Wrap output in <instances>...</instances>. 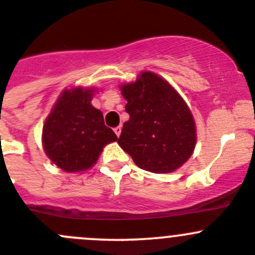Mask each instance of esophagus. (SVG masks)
Listing matches in <instances>:
<instances>
[{
    "label": "esophagus",
    "instance_id": "esophagus-1",
    "mask_svg": "<svg viewBox=\"0 0 255 255\" xmlns=\"http://www.w3.org/2000/svg\"><path fill=\"white\" fill-rule=\"evenodd\" d=\"M114 132L117 133V136H118V137H119L120 133H122V127H117V128H114Z\"/></svg>",
    "mask_w": 255,
    "mask_h": 255
}]
</instances>
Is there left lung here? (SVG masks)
Here are the masks:
<instances>
[{"mask_svg":"<svg viewBox=\"0 0 255 255\" xmlns=\"http://www.w3.org/2000/svg\"><path fill=\"white\" fill-rule=\"evenodd\" d=\"M130 119L118 143L136 166L153 173H170L192 156L197 142L191 109L166 79L143 70L120 85Z\"/></svg>","mask_w":255,"mask_h":255,"instance_id":"obj_1","label":"left lung"}]
</instances>
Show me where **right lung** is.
<instances>
[{"label":"right lung","instance_id":"obj_1","mask_svg":"<svg viewBox=\"0 0 255 255\" xmlns=\"http://www.w3.org/2000/svg\"><path fill=\"white\" fill-rule=\"evenodd\" d=\"M97 88L73 87L58 97L45 119L42 145L45 155L65 172H83L97 163L104 146L118 140L92 105Z\"/></svg>","mask_w":255,"mask_h":255}]
</instances>
